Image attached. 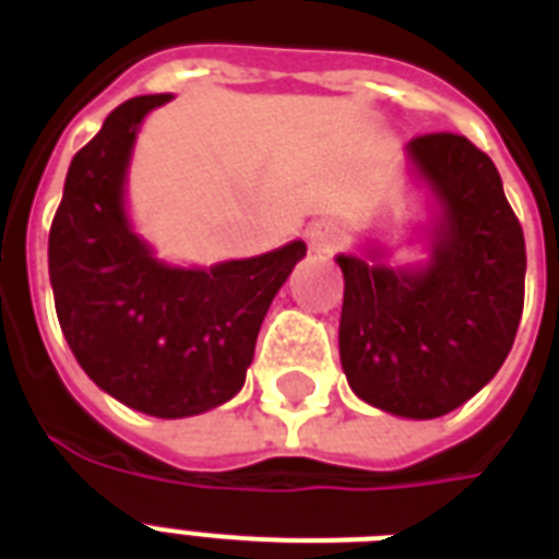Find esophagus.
Listing matches in <instances>:
<instances>
[{"instance_id": "esophagus-1", "label": "esophagus", "mask_w": 559, "mask_h": 559, "mask_svg": "<svg viewBox=\"0 0 559 559\" xmlns=\"http://www.w3.org/2000/svg\"><path fill=\"white\" fill-rule=\"evenodd\" d=\"M340 240V226L333 219H316L307 226V243L313 252H328Z\"/></svg>"}]
</instances>
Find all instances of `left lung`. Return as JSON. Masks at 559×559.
Wrapping results in <instances>:
<instances>
[{
    "label": "left lung",
    "mask_w": 559,
    "mask_h": 559,
    "mask_svg": "<svg viewBox=\"0 0 559 559\" xmlns=\"http://www.w3.org/2000/svg\"><path fill=\"white\" fill-rule=\"evenodd\" d=\"M406 170L426 197L415 240L424 258L391 263V246L377 237L357 254H336L340 359L368 406L432 420L485 389L511 354L525 237L496 165L464 135L412 139Z\"/></svg>",
    "instance_id": "obj_1"
}]
</instances>
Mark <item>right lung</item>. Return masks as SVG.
Listing matches in <instances>:
<instances>
[{"mask_svg": "<svg viewBox=\"0 0 559 559\" xmlns=\"http://www.w3.org/2000/svg\"><path fill=\"white\" fill-rule=\"evenodd\" d=\"M174 95H139L74 153L48 235L63 336L95 385L153 417H193L243 389L254 340L305 240L211 266H177L135 231L127 182L144 118Z\"/></svg>", "mask_w": 559, "mask_h": 559, "instance_id": "obj_1", "label": "right lung"}]
</instances>
